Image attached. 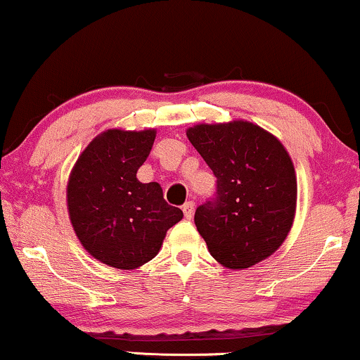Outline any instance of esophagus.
Here are the masks:
<instances>
[{"mask_svg":"<svg viewBox=\"0 0 360 360\" xmlns=\"http://www.w3.org/2000/svg\"><path fill=\"white\" fill-rule=\"evenodd\" d=\"M184 214H185L186 219L193 218V214H195V203H193V201H186V203L184 205Z\"/></svg>","mask_w":360,"mask_h":360,"instance_id":"1","label":"esophagus"}]
</instances>
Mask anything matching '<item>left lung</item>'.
<instances>
[{
	"label": "left lung",
	"mask_w": 360,
	"mask_h": 360,
	"mask_svg": "<svg viewBox=\"0 0 360 360\" xmlns=\"http://www.w3.org/2000/svg\"><path fill=\"white\" fill-rule=\"evenodd\" d=\"M186 137L218 179L216 198L195 211L210 254L233 270L270 257L287 239L297 210V174L287 149L244 120L196 124Z\"/></svg>",
	"instance_id": "left-lung-1"
}]
</instances>
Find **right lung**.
Instances as JSON below:
<instances>
[{
    "instance_id": "1",
    "label": "right lung",
    "mask_w": 360,
    "mask_h": 360,
    "mask_svg": "<svg viewBox=\"0 0 360 360\" xmlns=\"http://www.w3.org/2000/svg\"><path fill=\"white\" fill-rule=\"evenodd\" d=\"M155 129H106L78 157L67 184V208L78 240L110 267L134 270L159 254L167 231L184 218L157 181L137 170L150 154Z\"/></svg>"
}]
</instances>
